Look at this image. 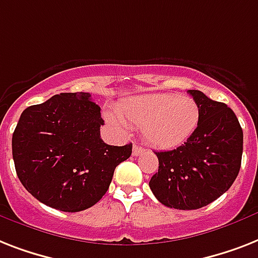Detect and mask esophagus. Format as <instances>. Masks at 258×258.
Listing matches in <instances>:
<instances>
[{"instance_id": "obj_1", "label": "esophagus", "mask_w": 258, "mask_h": 258, "mask_svg": "<svg viewBox=\"0 0 258 258\" xmlns=\"http://www.w3.org/2000/svg\"><path fill=\"white\" fill-rule=\"evenodd\" d=\"M143 152H144V148L142 147V146H139V144H134V148H133L134 156H139V155H142Z\"/></svg>"}]
</instances>
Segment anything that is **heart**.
I'll list each match as a JSON object with an SVG mask.
<instances>
[{
	"mask_svg": "<svg viewBox=\"0 0 258 258\" xmlns=\"http://www.w3.org/2000/svg\"><path fill=\"white\" fill-rule=\"evenodd\" d=\"M118 114L107 112L106 119L119 128L140 127L151 147L171 150L179 147L198 128L200 107L189 96L147 94L130 98L118 106Z\"/></svg>",
	"mask_w": 258,
	"mask_h": 258,
	"instance_id": "1",
	"label": "heart"
}]
</instances>
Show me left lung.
Returning <instances> with one entry per match:
<instances>
[{
	"label": "left lung",
	"instance_id": "1",
	"mask_svg": "<svg viewBox=\"0 0 258 258\" xmlns=\"http://www.w3.org/2000/svg\"><path fill=\"white\" fill-rule=\"evenodd\" d=\"M200 107L195 133L180 147L155 152L159 169L150 180L155 198L168 208H203L225 194L241 167L242 128L225 103L188 90Z\"/></svg>",
	"mask_w": 258,
	"mask_h": 258
}]
</instances>
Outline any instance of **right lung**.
Masks as SVG:
<instances>
[{
  "mask_svg": "<svg viewBox=\"0 0 258 258\" xmlns=\"http://www.w3.org/2000/svg\"><path fill=\"white\" fill-rule=\"evenodd\" d=\"M100 107L89 93H62L21 114L12 139L17 176L47 207L79 212L110 187L133 144L108 146L100 138Z\"/></svg>",
  "mask_w": 258,
  "mask_h": 258,
  "instance_id": "obj_1",
  "label": "right lung"
}]
</instances>
